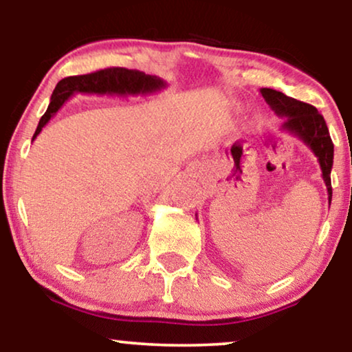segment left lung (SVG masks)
Returning <instances> with one entry per match:
<instances>
[{"instance_id": "8db88e82", "label": "left lung", "mask_w": 352, "mask_h": 352, "mask_svg": "<svg viewBox=\"0 0 352 352\" xmlns=\"http://www.w3.org/2000/svg\"><path fill=\"white\" fill-rule=\"evenodd\" d=\"M259 93L266 100L269 107L274 110L277 117L285 118L282 123V129L287 133L295 134L300 138L312 153L317 157L322 179L327 186V194H329V204L331 201V179L330 173L333 166V142H331L329 128L322 115L317 112L314 105H309L301 100L288 98L280 91L271 88H261Z\"/></svg>"}]
</instances>
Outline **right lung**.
Listing matches in <instances>:
<instances>
[{
    "mask_svg": "<svg viewBox=\"0 0 352 352\" xmlns=\"http://www.w3.org/2000/svg\"><path fill=\"white\" fill-rule=\"evenodd\" d=\"M163 88L166 83L155 75H146L139 70L128 69H104L89 75L69 76L57 83L54 93L51 96V102L47 110L38 123L36 131L33 134L32 142L35 141L41 129L46 126L47 122L59 112L62 105L76 93H98V94H118V96H138V94H152Z\"/></svg>",
    "mask_w": 352,
    "mask_h": 352,
    "instance_id": "obj_1",
    "label": "right lung"
}]
</instances>
